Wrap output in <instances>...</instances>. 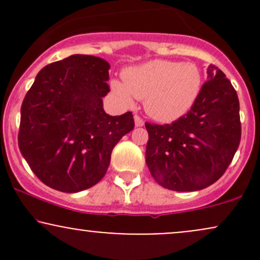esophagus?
<instances>
[{
  "mask_svg": "<svg viewBox=\"0 0 260 260\" xmlns=\"http://www.w3.org/2000/svg\"><path fill=\"white\" fill-rule=\"evenodd\" d=\"M134 124H136V127H143L144 126V121H143L139 116L136 115L134 116Z\"/></svg>",
  "mask_w": 260,
  "mask_h": 260,
  "instance_id": "obj_1",
  "label": "esophagus"
}]
</instances>
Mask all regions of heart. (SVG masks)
<instances>
[{
	"mask_svg": "<svg viewBox=\"0 0 260 260\" xmlns=\"http://www.w3.org/2000/svg\"><path fill=\"white\" fill-rule=\"evenodd\" d=\"M202 73L194 63L153 59L124 70L123 82L112 79L111 90L132 104L144 99L149 117L168 123L178 120L194 105L202 90Z\"/></svg>",
	"mask_w": 260,
	"mask_h": 260,
	"instance_id": "obj_1",
	"label": "heart"
}]
</instances>
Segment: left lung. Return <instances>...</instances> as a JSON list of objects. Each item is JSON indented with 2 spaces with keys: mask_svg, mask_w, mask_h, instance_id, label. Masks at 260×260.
<instances>
[{
  "mask_svg": "<svg viewBox=\"0 0 260 260\" xmlns=\"http://www.w3.org/2000/svg\"><path fill=\"white\" fill-rule=\"evenodd\" d=\"M208 80L187 115L171 124L145 123V161L154 180L176 192L201 190L229 168L241 140L240 101L231 82L209 64Z\"/></svg>",
  "mask_w": 260,
  "mask_h": 260,
  "instance_id": "left-lung-1",
  "label": "left lung"
}]
</instances>
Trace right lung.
<instances>
[{"label": "right lung", "mask_w": 260, "mask_h": 260, "mask_svg": "<svg viewBox=\"0 0 260 260\" xmlns=\"http://www.w3.org/2000/svg\"><path fill=\"white\" fill-rule=\"evenodd\" d=\"M109 70L104 58L72 55L45 66L23 100L19 150L53 189L77 193L95 186L109 169L112 149L134 128L132 112L104 111Z\"/></svg>", "instance_id": "1"}]
</instances>
